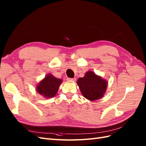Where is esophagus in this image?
<instances>
[{
    "instance_id": "esophagus-1",
    "label": "esophagus",
    "mask_w": 146,
    "mask_h": 146,
    "mask_svg": "<svg viewBox=\"0 0 146 146\" xmlns=\"http://www.w3.org/2000/svg\"><path fill=\"white\" fill-rule=\"evenodd\" d=\"M67 80L68 81H76V78H68Z\"/></svg>"
}]
</instances>
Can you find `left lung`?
I'll return each mask as SVG.
<instances>
[{"label": "left lung", "instance_id": "obj_1", "mask_svg": "<svg viewBox=\"0 0 146 146\" xmlns=\"http://www.w3.org/2000/svg\"><path fill=\"white\" fill-rule=\"evenodd\" d=\"M77 84L83 96L91 101L102 98L107 87V82L92 71H88L84 77L79 78Z\"/></svg>", "mask_w": 146, "mask_h": 146}]
</instances>
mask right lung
<instances>
[{"label":"right lung","mask_w":146,"mask_h":146,"mask_svg":"<svg viewBox=\"0 0 146 146\" xmlns=\"http://www.w3.org/2000/svg\"><path fill=\"white\" fill-rule=\"evenodd\" d=\"M62 80L54 77L52 75L48 74L39 82L36 87V91L39 94L47 98L54 97L58 90Z\"/></svg>","instance_id":"right-lung-1"}]
</instances>
